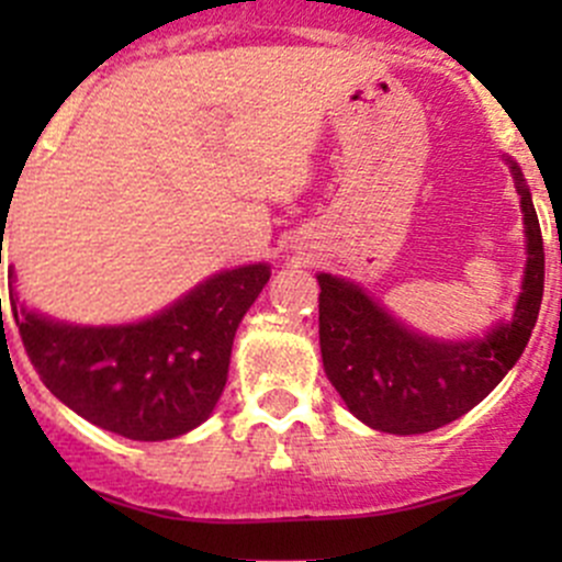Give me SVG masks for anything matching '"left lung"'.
Here are the masks:
<instances>
[{
	"instance_id": "obj_1",
	"label": "left lung",
	"mask_w": 562,
	"mask_h": 562,
	"mask_svg": "<svg viewBox=\"0 0 562 562\" xmlns=\"http://www.w3.org/2000/svg\"><path fill=\"white\" fill-rule=\"evenodd\" d=\"M527 266L514 317L468 342L422 337L342 277L317 274L321 356L348 411L372 429L422 435L479 405L522 356L543 296V239L536 206L517 162Z\"/></svg>"
}]
</instances>
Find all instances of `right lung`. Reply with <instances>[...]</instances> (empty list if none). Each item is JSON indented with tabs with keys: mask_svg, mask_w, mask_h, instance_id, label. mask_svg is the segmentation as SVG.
Segmentation results:
<instances>
[{
	"mask_svg": "<svg viewBox=\"0 0 562 562\" xmlns=\"http://www.w3.org/2000/svg\"><path fill=\"white\" fill-rule=\"evenodd\" d=\"M271 271H220L160 315L127 326H72L10 310L45 389L70 411L130 440H171L206 422L228 381L241 317ZM2 310V302H0Z\"/></svg>",
	"mask_w": 562,
	"mask_h": 562,
	"instance_id": "1",
	"label": "right lung"
}]
</instances>
